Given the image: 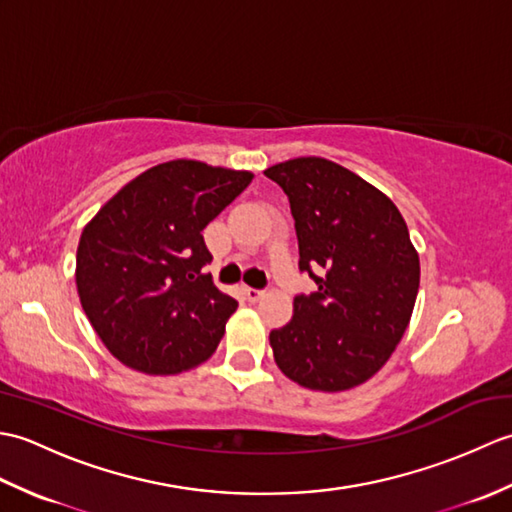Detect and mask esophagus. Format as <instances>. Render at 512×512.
<instances>
[{
	"label": "esophagus",
	"mask_w": 512,
	"mask_h": 512,
	"mask_svg": "<svg viewBox=\"0 0 512 512\" xmlns=\"http://www.w3.org/2000/svg\"><path fill=\"white\" fill-rule=\"evenodd\" d=\"M244 297L248 299V301H259L264 297V290H259V288H250V286H244Z\"/></svg>",
	"instance_id": "obj_1"
}]
</instances>
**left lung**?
<instances>
[{"mask_svg": "<svg viewBox=\"0 0 512 512\" xmlns=\"http://www.w3.org/2000/svg\"><path fill=\"white\" fill-rule=\"evenodd\" d=\"M288 195L299 270L317 290L270 332L275 361L295 383L343 391L383 367L405 334L420 262L396 204L325 158H295L264 171Z\"/></svg>", "mask_w": 512, "mask_h": 512, "instance_id": "left-lung-1", "label": "left lung"}]
</instances>
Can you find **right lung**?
Segmentation results:
<instances>
[{
    "label": "right lung",
    "mask_w": 512,
    "mask_h": 512,
    "mask_svg": "<svg viewBox=\"0 0 512 512\" xmlns=\"http://www.w3.org/2000/svg\"><path fill=\"white\" fill-rule=\"evenodd\" d=\"M253 173L195 160L162 162L118 191L83 228L76 288L92 328L118 361L178 374L206 361L237 308L204 266L202 231Z\"/></svg>",
    "instance_id": "right-lung-1"
}]
</instances>
